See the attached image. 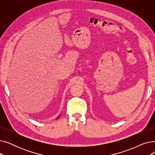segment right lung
I'll use <instances>...</instances> for the list:
<instances>
[{"mask_svg": "<svg viewBox=\"0 0 155 155\" xmlns=\"http://www.w3.org/2000/svg\"><path fill=\"white\" fill-rule=\"evenodd\" d=\"M60 116H61V114H60V116H58V117H57V118H56V119H58V118H59V117H60Z\"/></svg>", "mask_w": 155, "mask_h": 155, "instance_id": "add662e5", "label": "right lung"}]
</instances>
